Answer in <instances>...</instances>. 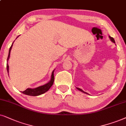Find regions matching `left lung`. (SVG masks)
Here are the masks:
<instances>
[{"instance_id": "1", "label": "left lung", "mask_w": 126, "mask_h": 126, "mask_svg": "<svg viewBox=\"0 0 126 126\" xmlns=\"http://www.w3.org/2000/svg\"><path fill=\"white\" fill-rule=\"evenodd\" d=\"M109 37H110V41H112V42H113V43H115V40H114V38H113V37H110V36H109ZM77 88V89H78L79 90H80V91H81L82 92H83V93H86V94H88V93H87L86 92H85L84 91H83V90H82L81 89H80V88Z\"/></svg>"}]
</instances>
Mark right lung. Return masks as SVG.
<instances>
[{
	"label": "right lung",
	"mask_w": 126,
	"mask_h": 126,
	"mask_svg": "<svg viewBox=\"0 0 126 126\" xmlns=\"http://www.w3.org/2000/svg\"><path fill=\"white\" fill-rule=\"evenodd\" d=\"M13 44V43L12 44V45H11L10 48L9 52H8L7 60H8V59H9V58H10V52H11V48H12ZM8 70H9V66H8V64H7V70L8 73ZM53 73H54V70H53V71H52V73L51 79V80H49V82H48L47 83H46V84L43 85V86L37 87V88H34V89L28 88L27 89L25 90V91L21 92H22V93L23 94H26L28 95H31V96H37V95H41V94H42L46 93V92H47L48 90L52 86L53 82H54V75H53Z\"/></svg>",
	"instance_id": "right-lung-1"
}]
</instances>
